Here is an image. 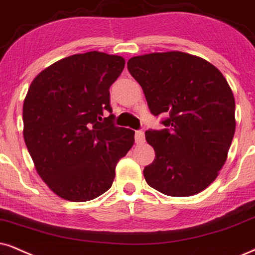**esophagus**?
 I'll return each instance as SVG.
<instances>
[{"mask_svg":"<svg viewBox=\"0 0 255 255\" xmlns=\"http://www.w3.org/2000/svg\"><path fill=\"white\" fill-rule=\"evenodd\" d=\"M135 142H136V143L144 142V133L142 130L135 131Z\"/></svg>","mask_w":255,"mask_h":255,"instance_id":"1","label":"esophagus"}]
</instances>
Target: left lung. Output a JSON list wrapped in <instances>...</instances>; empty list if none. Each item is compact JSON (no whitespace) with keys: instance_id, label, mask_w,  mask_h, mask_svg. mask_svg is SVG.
Masks as SVG:
<instances>
[{"instance_id":"1","label":"left lung","mask_w":255,"mask_h":255,"mask_svg":"<svg viewBox=\"0 0 255 255\" xmlns=\"http://www.w3.org/2000/svg\"><path fill=\"white\" fill-rule=\"evenodd\" d=\"M150 113L168 114L167 128L146 130L155 150L144 167L148 185L169 196L202 192L227 160L235 131V100L227 80L201 57L166 51L134 56L127 63Z\"/></svg>"}]
</instances>
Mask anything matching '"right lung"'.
<instances>
[{
  "instance_id": "obj_1",
  "label": "right lung",
  "mask_w": 255,
  "mask_h": 255,
  "mask_svg": "<svg viewBox=\"0 0 255 255\" xmlns=\"http://www.w3.org/2000/svg\"><path fill=\"white\" fill-rule=\"evenodd\" d=\"M125 59L101 51L64 57L30 83L23 102V137L35 169L50 191L89 201L112 187L115 167L135 131L112 124L109 87Z\"/></svg>"
}]
</instances>
